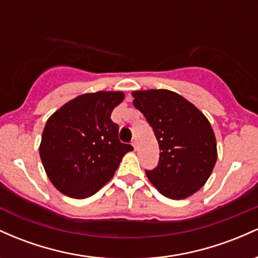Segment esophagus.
Returning <instances> with one entry per match:
<instances>
[{
    "instance_id": "1",
    "label": "esophagus",
    "mask_w": 258,
    "mask_h": 258,
    "mask_svg": "<svg viewBox=\"0 0 258 258\" xmlns=\"http://www.w3.org/2000/svg\"><path fill=\"white\" fill-rule=\"evenodd\" d=\"M132 147L135 148V150L137 149V143H136V141H133V142H132Z\"/></svg>"
}]
</instances>
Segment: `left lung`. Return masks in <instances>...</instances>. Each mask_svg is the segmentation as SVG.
<instances>
[{
  "label": "left lung",
  "instance_id": "8db88e82",
  "mask_svg": "<svg viewBox=\"0 0 258 258\" xmlns=\"http://www.w3.org/2000/svg\"><path fill=\"white\" fill-rule=\"evenodd\" d=\"M133 105L158 139L160 159L147 177L164 197L180 200L206 183L217 161L211 123L189 100L168 90L133 91Z\"/></svg>",
  "mask_w": 258,
  "mask_h": 258
}]
</instances>
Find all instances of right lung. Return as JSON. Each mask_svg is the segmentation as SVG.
Masks as SVG:
<instances>
[{
    "label": "right lung",
    "instance_id": "1",
    "mask_svg": "<svg viewBox=\"0 0 258 258\" xmlns=\"http://www.w3.org/2000/svg\"><path fill=\"white\" fill-rule=\"evenodd\" d=\"M125 98L121 91H98L76 97L47 120L40 158L52 184L74 199L96 194L114 176L126 153L111 111Z\"/></svg>",
    "mask_w": 258,
    "mask_h": 258
}]
</instances>
